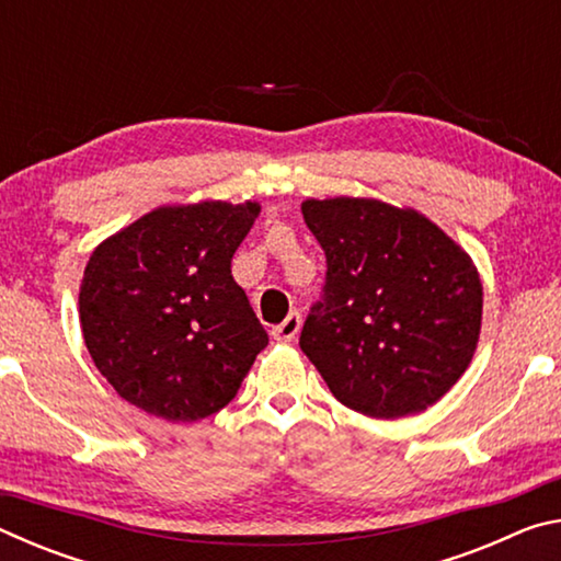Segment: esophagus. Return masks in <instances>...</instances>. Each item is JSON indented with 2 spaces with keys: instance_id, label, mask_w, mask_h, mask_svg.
<instances>
[{
  "instance_id": "34e87169",
  "label": "esophagus",
  "mask_w": 561,
  "mask_h": 561,
  "mask_svg": "<svg viewBox=\"0 0 561 561\" xmlns=\"http://www.w3.org/2000/svg\"><path fill=\"white\" fill-rule=\"evenodd\" d=\"M299 327H301V314H299V311H289V317L284 319L279 327H272L270 334H272L274 341H294Z\"/></svg>"
}]
</instances>
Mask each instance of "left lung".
<instances>
[{
	"mask_svg": "<svg viewBox=\"0 0 561 561\" xmlns=\"http://www.w3.org/2000/svg\"><path fill=\"white\" fill-rule=\"evenodd\" d=\"M327 254L324 301L299 346L336 401L371 417L421 413L468 371L482 327L474 262L413 207L374 197L301 203Z\"/></svg>",
	"mask_w": 561,
	"mask_h": 561,
	"instance_id": "8db88e82",
	"label": "left lung"
}]
</instances>
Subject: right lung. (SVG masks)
Returning a JSON list of instances; mask_svg holds the SVG:
<instances>
[{
	"label": "right lung",
	"mask_w": 561,
	"mask_h": 561,
	"mask_svg": "<svg viewBox=\"0 0 561 561\" xmlns=\"http://www.w3.org/2000/svg\"><path fill=\"white\" fill-rule=\"evenodd\" d=\"M260 210L252 201L160 205L91 252L83 344L123 401L193 423L240 391L270 341L230 270Z\"/></svg>",
	"instance_id": "add662e5"
}]
</instances>
